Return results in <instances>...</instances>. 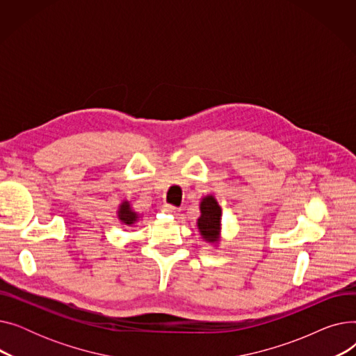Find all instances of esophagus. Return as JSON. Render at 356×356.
<instances>
[{
	"label": "esophagus",
	"mask_w": 356,
	"mask_h": 356,
	"mask_svg": "<svg viewBox=\"0 0 356 356\" xmlns=\"http://www.w3.org/2000/svg\"><path fill=\"white\" fill-rule=\"evenodd\" d=\"M161 211H163L165 215H176V213L179 212V209L175 208V207H172V204H164Z\"/></svg>",
	"instance_id": "34e87169"
}]
</instances>
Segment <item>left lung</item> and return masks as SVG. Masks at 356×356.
I'll list each match as a JSON object with an SVG mask.
<instances>
[{"mask_svg": "<svg viewBox=\"0 0 356 356\" xmlns=\"http://www.w3.org/2000/svg\"><path fill=\"white\" fill-rule=\"evenodd\" d=\"M200 216L197 218V229L204 242L218 247L222 238V208L213 195H207L199 203Z\"/></svg>", "mask_w": 356, "mask_h": 356, "instance_id": "left-lung-1", "label": "left lung"}]
</instances>
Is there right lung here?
Segmentation results:
<instances>
[{
  "label": "right lung",
  "instance_id": "obj_1",
  "mask_svg": "<svg viewBox=\"0 0 356 356\" xmlns=\"http://www.w3.org/2000/svg\"><path fill=\"white\" fill-rule=\"evenodd\" d=\"M141 216L143 215L136 212L133 204H131V202L127 199H124L120 203V207L117 209V218H118L121 225H125V227H134Z\"/></svg>",
  "mask_w": 356,
  "mask_h": 356
}]
</instances>
